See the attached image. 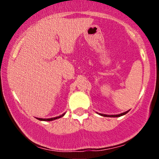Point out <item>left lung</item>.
Instances as JSON below:
<instances>
[{"instance_id":"1","label":"left lung","mask_w":159,"mask_h":159,"mask_svg":"<svg viewBox=\"0 0 159 159\" xmlns=\"http://www.w3.org/2000/svg\"><path fill=\"white\" fill-rule=\"evenodd\" d=\"M128 112H129V111H125V112H124V113H122V114H117V115H106V114H100V115H101V116H110V117H118V116H123V115H125V114H127Z\"/></svg>"}]
</instances>
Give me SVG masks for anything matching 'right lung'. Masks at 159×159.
I'll return each mask as SVG.
<instances>
[{
    "mask_svg": "<svg viewBox=\"0 0 159 159\" xmlns=\"http://www.w3.org/2000/svg\"><path fill=\"white\" fill-rule=\"evenodd\" d=\"M65 114H63L62 115H61V116H57V117H53V118H49V119H42V118H37L38 120H43V121H52V120H57V119H59V118L62 117V116H64Z\"/></svg>",
    "mask_w": 159,
    "mask_h": 159,
    "instance_id": "obj_1",
    "label": "right lung"
}]
</instances>
